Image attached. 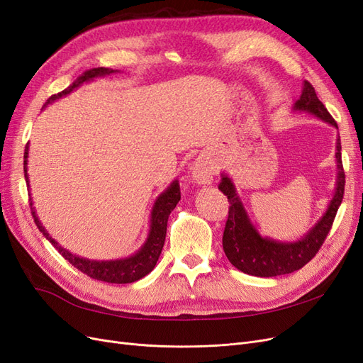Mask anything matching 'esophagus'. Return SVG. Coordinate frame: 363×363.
Returning a JSON list of instances; mask_svg holds the SVG:
<instances>
[{"label":"esophagus","instance_id":"obj_1","mask_svg":"<svg viewBox=\"0 0 363 363\" xmlns=\"http://www.w3.org/2000/svg\"><path fill=\"white\" fill-rule=\"evenodd\" d=\"M215 168L211 159L206 156H199L192 164V179L199 184H208L213 180Z\"/></svg>","mask_w":363,"mask_h":363}]
</instances>
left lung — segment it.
<instances>
[{"label":"left lung","mask_w":363,"mask_h":363,"mask_svg":"<svg viewBox=\"0 0 363 363\" xmlns=\"http://www.w3.org/2000/svg\"><path fill=\"white\" fill-rule=\"evenodd\" d=\"M295 112H307L323 119L324 123L337 128L336 121L327 112L325 106L316 96L313 86L309 82L303 83V92L294 104ZM336 188L333 199L328 203L324 215L320 218L309 232L298 240L280 242L271 238H263L257 228L252 225L245 207L236 194V188L227 174H221L219 191L230 201L228 218L224 228L223 248L227 259L233 267L250 276L256 277H276L283 274H291L303 268L311 262L318 250L321 248L328 232L333 225L337 208L344 199L345 172L340 159V139H336Z\"/></svg>","instance_id":"left-lung-1"}]
</instances>
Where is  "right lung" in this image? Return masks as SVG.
<instances>
[{"label": "right lung", "instance_id": "right-lung-1", "mask_svg": "<svg viewBox=\"0 0 363 363\" xmlns=\"http://www.w3.org/2000/svg\"><path fill=\"white\" fill-rule=\"evenodd\" d=\"M113 72H118V71L111 69V68L87 69L71 86H68L67 89L56 94V95H51L47 100L45 106L59 100V98H62V96H67L68 94L75 91L77 87H80L83 83L92 82L94 79H98V77L111 75ZM27 159H28V144H27L26 152H24V175H26L27 186L30 188L28 174H27V162H28ZM180 196L182 195H180L179 180H174L168 186L167 191L162 192L157 196V200L155 201V206H152V208H151L150 232H148L145 244L142 245L135 252V255H131L124 259H116V260H91V259H84V257H80L77 255H72V252H69L67 248H63L59 242H56V240L50 236L45 227L40 224L35 207H33L31 199H30V206H31L33 218H35V223L42 232V235L45 236L51 242V245H54V248L59 250L60 255L77 269H80L83 274H86V276H89L91 279H95V280H101V281H107V283H133L136 280H140L142 277H145L147 274H150L152 269H155L160 252H162L163 244H164V236H167L168 218L175 208V206H177V203L180 201Z\"/></svg>", "mask_w": 363, "mask_h": 363}]
</instances>
